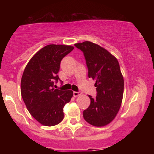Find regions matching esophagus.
<instances>
[{"instance_id": "1", "label": "esophagus", "mask_w": 154, "mask_h": 154, "mask_svg": "<svg viewBox=\"0 0 154 154\" xmlns=\"http://www.w3.org/2000/svg\"><path fill=\"white\" fill-rule=\"evenodd\" d=\"M73 95H74V96H75V97H78L80 95H82V93H81V92H75V91H74L73 92Z\"/></svg>"}]
</instances>
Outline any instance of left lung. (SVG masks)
<instances>
[{
    "mask_svg": "<svg viewBox=\"0 0 154 154\" xmlns=\"http://www.w3.org/2000/svg\"><path fill=\"white\" fill-rule=\"evenodd\" d=\"M84 54L88 77L95 81L96 98L83 111V117L95 127L111 123L121 107L124 93V78L117 59L106 49L90 41L75 44Z\"/></svg>",
    "mask_w": 154,
    "mask_h": 154,
    "instance_id": "8db88e82",
    "label": "left lung"
}]
</instances>
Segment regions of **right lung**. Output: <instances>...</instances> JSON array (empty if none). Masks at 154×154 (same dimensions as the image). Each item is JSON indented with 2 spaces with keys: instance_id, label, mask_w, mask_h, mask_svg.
<instances>
[{
  "instance_id": "add662e5",
  "label": "right lung",
  "mask_w": 154,
  "mask_h": 154,
  "mask_svg": "<svg viewBox=\"0 0 154 154\" xmlns=\"http://www.w3.org/2000/svg\"><path fill=\"white\" fill-rule=\"evenodd\" d=\"M74 49L72 45L51 44L35 54L24 69L21 94L26 109L39 123L54 126L63 119V107L73 96L72 91L54 88L61 61Z\"/></svg>"
}]
</instances>
